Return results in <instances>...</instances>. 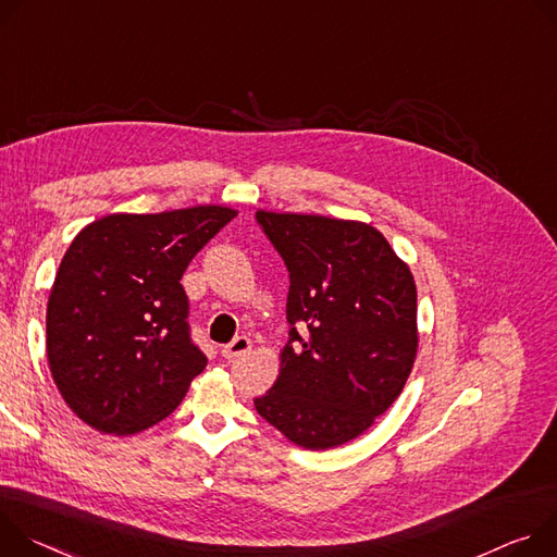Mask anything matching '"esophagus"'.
Listing matches in <instances>:
<instances>
[{
	"mask_svg": "<svg viewBox=\"0 0 557 557\" xmlns=\"http://www.w3.org/2000/svg\"><path fill=\"white\" fill-rule=\"evenodd\" d=\"M252 349V341L247 338V336H236L232 343H227V345H223V349H221V354H223V358H227V360H232V358H238V356H245L247 351Z\"/></svg>",
	"mask_w": 557,
	"mask_h": 557,
	"instance_id": "34e87169",
	"label": "esophagus"
}]
</instances>
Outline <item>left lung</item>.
Returning <instances> with one entry per match:
<instances>
[{
    "label": "left lung",
    "instance_id": "obj_1",
    "mask_svg": "<svg viewBox=\"0 0 557 557\" xmlns=\"http://www.w3.org/2000/svg\"><path fill=\"white\" fill-rule=\"evenodd\" d=\"M257 221L289 270L292 330L278 379L255 407L302 449L345 445L394 405L411 374L413 274L369 223L268 210Z\"/></svg>",
    "mask_w": 557,
    "mask_h": 557
}]
</instances>
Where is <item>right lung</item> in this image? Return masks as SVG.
<instances>
[{"label": "right lung", "instance_id": "1", "mask_svg": "<svg viewBox=\"0 0 557 557\" xmlns=\"http://www.w3.org/2000/svg\"><path fill=\"white\" fill-rule=\"evenodd\" d=\"M236 214L227 206L116 212L75 236L48 296L46 354L61 398L88 426L139 434L203 372L181 276Z\"/></svg>", "mask_w": 557, "mask_h": 557}]
</instances>
